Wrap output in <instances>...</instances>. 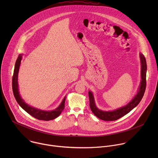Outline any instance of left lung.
Wrapping results in <instances>:
<instances>
[{"label": "left lung", "instance_id": "1", "mask_svg": "<svg viewBox=\"0 0 158 158\" xmlns=\"http://www.w3.org/2000/svg\"><path fill=\"white\" fill-rule=\"evenodd\" d=\"M139 57L141 63V81L140 83V86L137 94L134 96L131 101H130L126 106L112 111H104L100 110L96 106L93 93L91 91H89L88 94L90 102V108H91L93 114L100 119L106 121H116L129 113L132 109H133L135 107H136V106L141 101L146 87L147 64L144 56L143 54H139Z\"/></svg>", "mask_w": 158, "mask_h": 158}]
</instances>
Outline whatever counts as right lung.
<instances>
[{
    "instance_id": "add662e5",
    "label": "right lung",
    "mask_w": 158,
    "mask_h": 158,
    "mask_svg": "<svg viewBox=\"0 0 158 158\" xmlns=\"http://www.w3.org/2000/svg\"><path fill=\"white\" fill-rule=\"evenodd\" d=\"M22 60V54H20L16 60L14 74L12 77V91L14 95V97L17 102V103L20 105V106L25 110L27 113L30 115L33 116L34 118L39 119V120H43V121H50L56 119L57 118L64 110L65 107V97L62 100L61 104L57 107L55 110H50V111H45L36 108H34L27 104H26L24 101L22 99L19 94V87H18V73L19 70V67Z\"/></svg>"
}]
</instances>
